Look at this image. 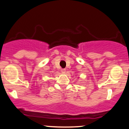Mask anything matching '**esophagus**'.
I'll return each mask as SVG.
<instances>
[{
    "instance_id": "1",
    "label": "esophagus",
    "mask_w": 129,
    "mask_h": 129,
    "mask_svg": "<svg viewBox=\"0 0 129 129\" xmlns=\"http://www.w3.org/2000/svg\"><path fill=\"white\" fill-rule=\"evenodd\" d=\"M61 72L65 73L66 72V69H61Z\"/></svg>"
}]
</instances>
